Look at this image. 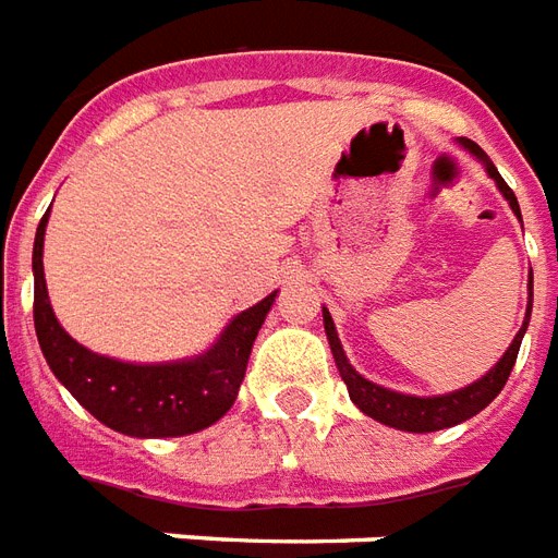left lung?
Returning <instances> with one entry per match:
<instances>
[{
  "label": "left lung",
  "mask_w": 558,
  "mask_h": 558,
  "mask_svg": "<svg viewBox=\"0 0 558 558\" xmlns=\"http://www.w3.org/2000/svg\"><path fill=\"white\" fill-rule=\"evenodd\" d=\"M464 147H468L476 159L485 162L488 168V174L494 177V183L502 192V197L509 201V206L514 209V216L521 218V206H518V197L509 189V183L499 177V171L494 168L488 156L482 153V147L464 138ZM530 313H532V271H530V307H526V319H523V328L518 331V337L511 340L509 352L499 357V363L490 369L488 375H482L478 381H473L470 387H461L456 393L447 396H426V399H420V396H405V393H396V390H387V387H378V384L366 381L361 373H354V366L349 363L345 352H342L340 337H337V328H333L331 313L322 311V319H325V333H328V342H331V352L333 361H337V369H340L342 381L349 387V396H352V402L361 408L363 414L373 416L384 426H393L402 428V432H440V428L458 426V423H464L470 416H476L482 408H488L497 393L506 387L509 381L511 369H514V361H518V352H521V340L523 333H526V325H530Z\"/></svg>",
  "instance_id": "8db88e82"
}]
</instances>
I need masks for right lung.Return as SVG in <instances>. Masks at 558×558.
Instances as JSON below:
<instances>
[{"label":"right lung","instance_id":"obj_1","mask_svg":"<svg viewBox=\"0 0 558 558\" xmlns=\"http://www.w3.org/2000/svg\"><path fill=\"white\" fill-rule=\"evenodd\" d=\"M40 218L35 236V331L49 369L56 373L85 411L114 432L130 437H180L213 426L236 402L239 384L245 378L251 345L266 313L275 304L268 299L239 313L221 333V340L195 361L183 363H123L88 352L73 340L49 307L44 280V230Z\"/></svg>","mask_w":558,"mask_h":558}]
</instances>
